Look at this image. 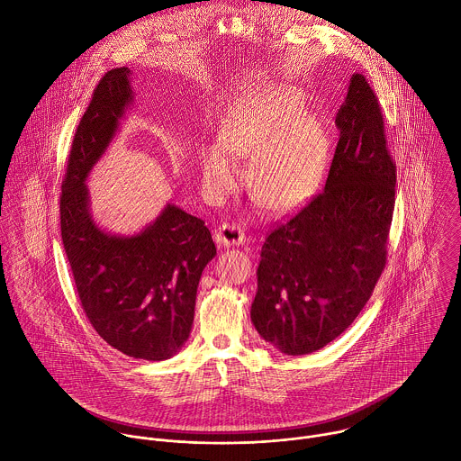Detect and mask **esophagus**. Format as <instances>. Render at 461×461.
<instances>
[{"label": "esophagus", "instance_id": "obj_1", "mask_svg": "<svg viewBox=\"0 0 461 461\" xmlns=\"http://www.w3.org/2000/svg\"><path fill=\"white\" fill-rule=\"evenodd\" d=\"M215 242L221 248H231V246H240L246 242V235L237 224H221L215 230Z\"/></svg>", "mask_w": 461, "mask_h": 461}]
</instances>
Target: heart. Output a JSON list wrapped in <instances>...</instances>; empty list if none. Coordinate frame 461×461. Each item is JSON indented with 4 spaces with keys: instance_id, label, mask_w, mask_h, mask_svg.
<instances>
[{
    "instance_id": "b5f03b06",
    "label": "heart",
    "mask_w": 461,
    "mask_h": 461,
    "mask_svg": "<svg viewBox=\"0 0 461 461\" xmlns=\"http://www.w3.org/2000/svg\"><path fill=\"white\" fill-rule=\"evenodd\" d=\"M221 138L201 156L206 188L213 195L235 190L242 181L239 158H255L251 197L275 213L303 206L320 188L330 158L325 125L307 116L298 93L282 86L251 89L228 114Z\"/></svg>"
}]
</instances>
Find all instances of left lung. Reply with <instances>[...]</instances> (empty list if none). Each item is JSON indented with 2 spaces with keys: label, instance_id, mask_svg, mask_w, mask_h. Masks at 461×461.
Instances as JSON below:
<instances>
[{
  "label": "left lung",
  "instance_id": "obj_1",
  "mask_svg": "<svg viewBox=\"0 0 461 461\" xmlns=\"http://www.w3.org/2000/svg\"><path fill=\"white\" fill-rule=\"evenodd\" d=\"M336 125L325 190L267 235L257 269L251 321L287 356L312 354L341 336L386 266L397 168L379 100L361 73L350 78Z\"/></svg>",
  "mask_w": 461,
  "mask_h": 461
}]
</instances>
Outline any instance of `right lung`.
Masks as SVG:
<instances>
[{"instance_id": "add662e5", "label": "right lung", "mask_w": 461, "mask_h": 461, "mask_svg": "<svg viewBox=\"0 0 461 461\" xmlns=\"http://www.w3.org/2000/svg\"><path fill=\"white\" fill-rule=\"evenodd\" d=\"M131 69L107 71L77 127L60 195V235L82 309L98 336L122 354L165 361L186 343L197 285L217 255L204 221L167 204L134 235L102 230L86 179L132 104Z\"/></svg>"}]
</instances>
